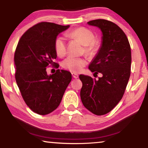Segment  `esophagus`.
I'll return each mask as SVG.
<instances>
[{"instance_id":"esophagus-1","label":"esophagus","mask_w":148,"mask_h":148,"mask_svg":"<svg viewBox=\"0 0 148 148\" xmlns=\"http://www.w3.org/2000/svg\"><path fill=\"white\" fill-rule=\"evenodd\" d=\"M72 76H73L74 78H78V74L76 73H74V72H72Z\"/></svg>"}]
</instances>
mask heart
I'll return each instance as SVG.
<instances>
[{"label":"heart","instance_id":"1","mask_svg":"<svg viewBox=\"0 0 148 148\" xmlns=\"http://www.w3.org/2000/svg\"><path fill=\"white\" fill-rule=\"evenodd\" d=\"M72 39L78 40L84 46V52L88 56L96 54L100 48V42L94 39V34L91 30L84 27L77 28L68 34ZM54 48L56 54L60 56H64L66 52V47L64 38L57 37L54 42ZM86 64V60L84 58L68 56L62 62V66L65 69L73 72H78Z\"/></svg>","mask_w":148,"mask_h":148}]
</instances>
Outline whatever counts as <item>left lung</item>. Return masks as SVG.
Here are the masks:
<instances>
[{"instance_id":"left-lung-1","label":"left lung","mask_w":148,"mask_h":148,"mask_svg":"<svg viewBox=\"0 0 148 148\" xmlns=\"http://www.w3.org/2000/svg\"><path fill=\"white\" fill-rule=\"evenodd\" d=\"M87 23L102 33L100 47L88 66L92 72L102 76L96 80L80 74V98L86 108L102 116L111 111L124 94L130 76L131 48L126 35L115 23L104 19Z\"/></svg>"}]
</instances>
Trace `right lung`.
<instances>
[{
	"label": "right lung",
	"instance_id": "right-lung-1",
	"mask_svg": "<svg viewBox=\"0 0 148 148\" xmlns=\"http://www.w3.org/2000/svg\"><path fill=\"white\" fill-rule=\"evenodd\" d=\"M69 27L42 22L29 28L18 43L14 58L16 84L26 105L40 115L58 107L71 82L72 74L66 70H57L50 75L46 72L49 65L58 68L54 62V42Z\"/></svg>",
	"mask_w": 148,
	"mask_h": 148
}]
</instances>
